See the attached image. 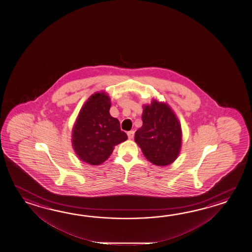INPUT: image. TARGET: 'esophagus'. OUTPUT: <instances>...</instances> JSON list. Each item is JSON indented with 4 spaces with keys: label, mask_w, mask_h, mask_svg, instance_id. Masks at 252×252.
Instances as JSON below:
<instances>
[{
    "label": "esophagus",
    "mask_w": 252,
    "mask_h": 252,
    "mask_svg": "<svg viewBox=\"0 0 252 252\" xmlns=\"http://www.w3.org/2000/svg\"><path fill=\"white\" fill-rule=\"evenodd\" d=\"M128 138L129 139H133L134 137V131L133 130H130V131H128Z\"/></svg>",
    "instance_id": "esophagus-1"
}]
</instances>
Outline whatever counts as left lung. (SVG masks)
Instances as JSON below:
<instances>
[{
  "instance_id": "8db88e82",
  "label": "left lung",
  "mask_w": 252,
  "mask_h": 252,
  "mask_svg": "<svg viewBox=\"0 0 252 252\" xmlns=\"http://www.w3.org/2000/svg\"><path fill=\"white\" fill-rule=\"evenodd\" d=\"M142 122L134 139L146 158L156 166L172 164L180 152L182 130L171 108L153 100L143 106Z\"/></svg>"
}]
</instances>
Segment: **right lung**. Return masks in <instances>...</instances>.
<instances>
[{
    "label": "right lung",
    "mask_w": 252,
    "mask_h": 252,
    "mask_svg": "<svg viewBox=\"0 0 252 252\" xmlns=\"http://www.w3.org/2000/svg\"><path fill=\"white\" fill-rule=\"evenodd\" d=\"M111 100L104 92L93 94L75 121L72 143L76 155L92 166L102 164L113 153L114 146L128 139L120 122L110 114Z\"/></svg>",
    "instance_id": "1"
}]
</instances>
